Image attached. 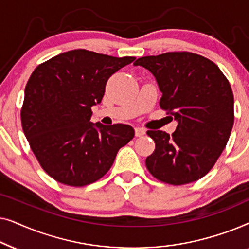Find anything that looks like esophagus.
<instances>
[{"mask_svg": "<svg viewBox=\"0 0 249 249\" xmlns=\"http://www.w3.org/2000/svg\"><path fill=\"white\" fill-rule=\"evenodd\" d=\"M135 135L137 136V137L144 136L145 135V129H142V128H135Z\"/></svg>", "mask_w": 249, "mask_h": 249, "instance_id": "esophagus-1", "label": "esophagus"}]
</instances>
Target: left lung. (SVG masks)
<instances>
[{
	"label": "left lung",
	"mask_w": 249,
	"mask_h": 249,
	"mask_svg": "<svg viewBox=\"0 0 249 249\" xmlns=\"http://www.w3.org/2000/svg\"><path fill=\"white\" fill-rule=\"evenodd\" d=\"M156 78L160 107L178 121L172 136L148 130L155 149L146 168L173 186L196 181L210 172L223 152L234 121L233 94L227 77L212 61L192 52L142 56L135 62Z\"/></svg>",
	"instance_id": "8db88e82"
}]
</instances>
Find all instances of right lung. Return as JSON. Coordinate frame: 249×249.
<instances>
[{"label":"right lung","instance_id":"add662e5","mask_svg":"<svg viewBox=\"0 0 249 249\" xmlns=\"http://www.w3.org/2000/svg\"><path fill=\"white\" fill-rule=\"evenodd\" d=\"M136 57H114L72 50L38 64L29 77L21 125L39 165L51 178L71 187L101 179L122 146L134 138L131 125L91 124L112 74Z\"/></svg>","mask_w":249,"mask_h":249}]
</instances>
